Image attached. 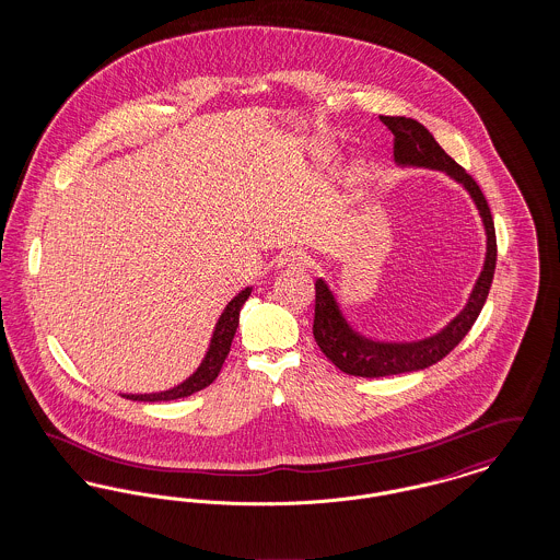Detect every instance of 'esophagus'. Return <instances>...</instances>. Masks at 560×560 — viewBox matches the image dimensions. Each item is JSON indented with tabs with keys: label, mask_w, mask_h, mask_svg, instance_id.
<instances>
[{
	"label": "esophagus",
	"mask_w": 560,
	"mask_h": 560,
	"mask_svg": "<svg viewBox=\"0 0 560 560\" xmlns=\"http://www.w3.org/2000/svg\"><path fill=\"white\" fill-rule=\"evenodd\" d=\"M279 267L308 268L311 267V256L304 249H290L279 258Z\"/></svg>",
	"instance_id": "34e87169"
}]
</instances>
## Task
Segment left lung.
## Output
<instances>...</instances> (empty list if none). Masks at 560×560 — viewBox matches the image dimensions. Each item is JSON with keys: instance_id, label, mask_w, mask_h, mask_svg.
Wrapping results in <instances>:
<instances>
[{"instance_id": "obj_1", "label": "left lung", "mask_w": 560, "mask_h": 560, "mask_svg": "<svg viewBox=\"0 0 560 560\" xmlns=\"http://www.w3.org/2000/svg\"><path fill=\"white\" fill-rule=\"evenodd\" d=\"M382 124L395 133V161L399 165H418L445 172L455 183L464 185L472 201L479 208L485 233H487V256L480 270L475 290L468 298V304L455 319L439 334L418 340V342H375L359 331H354L345 319L336 298L323 279L315 283V323L313 334L323 354L345 373L359 377H384L397 373L418 372L439 363L457 347L464 336L470 331L482 311V304L491 290L498 243L495 226L489 212L487 199L475 178L439 147L427 128L409 117H386L380 115Z\"/></svg>"}]
</instances>
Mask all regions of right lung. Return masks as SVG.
I'll return each instance as SVG.
<instances>
[{
	"mask_svg": "<svg viewBox=\"0 0 560 560\" xmlns=\"http://www.w3.org/2000/svg\"><path fill=\"white\" fill-rule=\"evenodd\" d=\"M252 288H245L243 292L237 293L224 308V313L220 315V319L215 323L210 348L201 361V365L197 368V372L187 377L183 384L163 390V393H153V395H124L126 399L144 400V402H155V400H174L190 397L197 390H203L206 386H210L213 380L218 377V373L222 370V363L231 350L237 325H240L241 306L245 304V300L249 298Z\"/></svg>",
	"mask_w": 560,
	"mask_h": 560,
	"instance_id": "right-lung-1",
	"label": "right lung"
}]
</instances>
